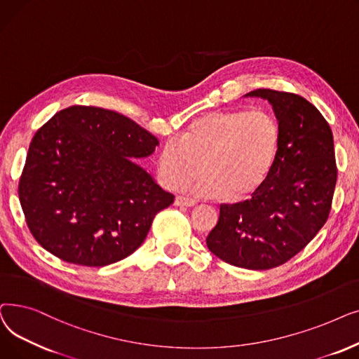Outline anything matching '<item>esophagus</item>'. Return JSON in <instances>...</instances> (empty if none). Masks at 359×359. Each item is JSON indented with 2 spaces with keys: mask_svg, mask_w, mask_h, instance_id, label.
<instances>
[{
  "mask_svg": "<svg viewBox=\"0 0 359 359\" xmlns=\"http://www.w3.org/2000/svg\"><path fill=\"white\" fill-rule=\"evenodd\" d=\"M196 204H197V201L191 200V198H185L181 196H178L175 198V206H180V208H193V206H196Z\"/></svg>",
  "mask_w": 359,
  "mask_h": 359,
  "instance_id": "esophagus-1",
  "label": "esophagus"
}]
</instances>
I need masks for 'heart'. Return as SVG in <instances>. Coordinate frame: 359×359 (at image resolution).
<instances>
[{
  "instance_id": "heart-1",
  "label": "heart",
  "mask_w": 359,
  "mask_h": 359,
  "mask_svg": "<svg viewBox=\"0 0 359 359\" xmlns=\"http://www.w3.org/2000/svg\"><path fill=\"white\" fill-rule=\"evenodd\" d=\"M280 126L264 111H212L200 115L177 142L158 153L162 184L178 190L200 170L191 190L206 198L244 200L269 178L280 150Z\"/></svg>"
}]
</instances>
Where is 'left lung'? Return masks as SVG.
I'll return each mask as SVG.
<instances>
[{
	"mask_svg": "<svg viewBox=\"0 0 359 359\" xmlns=\"http://www.w3.org/2000/svg\"><path fill=\"white\" fill-rule=\"evenodd\" d=\"M280 126V150L266 182L250 200L222 204L208 248L232 266L266 270L292 259L326 224L337 178L333 134L309 100L257 89Z\"/></svg>",
	"mask_w": 359,
	"mask_h": 359,
	"instance_id": "1",
	"label": "left lung"
}]
</instances>
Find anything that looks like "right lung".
Listing matches in <instances>:
<instances>
[{
    "label": "right lung",
    "mask_w": 359,
    "mask_h": 359,
    "mask_svg": "<svg viewBox=\"0 0 359 359\" xmlns=\"http://www.w3.org/2000/svg\"><path fill=\"white\" fill-rule=\"evenodd\" d=\"M158 144L109 109L76 105L57 112L32 139L19 184L35 240L73 264L99 267L128 257L175 198L135 162Z\"/></svg>",
    "instance_id": "1"
}]
</instances>
